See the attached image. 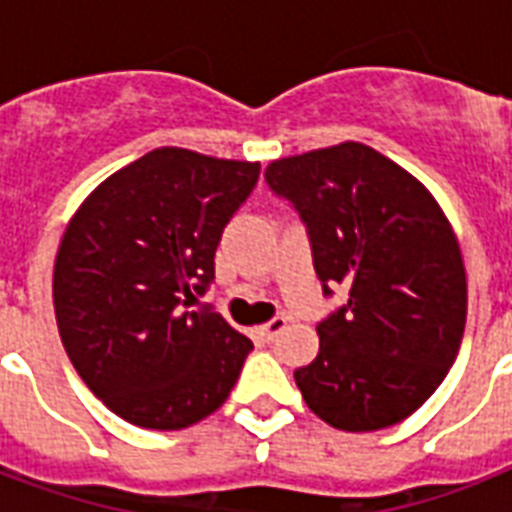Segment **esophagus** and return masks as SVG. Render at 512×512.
<instances>
[{
  "mask_svg": "<svg viewBox=\"0 0 512 512\" xmlns=\"http://www.w3.org/2000/svg\"><path fill=\"white\" fill-rule=\"evenodd\" d=\"M284 329H287V316H273L268 324H263V327H260V337H263L265 342H271V340H276V337H279Z\"/></svg>",
  "mask_w": 512,
  "mask_h": 512,
  "instance_id": "34e87169",
  "label": "esophagus"
}]
</instances>
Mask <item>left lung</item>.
<instances>
[{
    "instance_id": "8db88e82",
    "label": "left lung",
    "mask_w": 512,
    "mask_h": 512,
    "mask_svg": "<svg viewBox=\"0 0 512 512\" xmlns=\"http://www.w3.org/2000/svg\"><path fill=\"white\" fill-rule=\"evenodd\" d=\"M265 183L300 215L324 297L319 356L295 369L316 417L366 433L417 412L452 369L468 313L460 244L428 188L361 143L279 159Z\"/></svg>"
}]
</instances>
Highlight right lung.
<instances>
[{"label": "right lung", "mask_w": 512, "mask_h": 512, "mask_svg": "<svg viewBox=\"0 0 512 512\" xmlns=\"http://www.w3.org/2000/svg\"><path fill=\"white\" fill-rule=\"evenodd\" d=\"M260 164L156 148L100 183L68 223L52 279L71 364L122 420L183 430L225 404L252 340L207 305L225 225Z\"/></svg>", "instance_id": "obj_1"}]
</instances>
